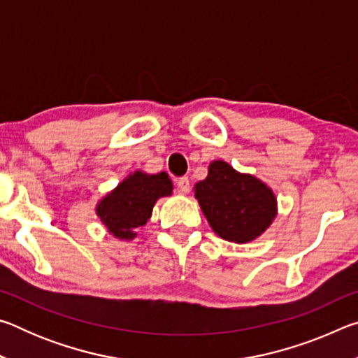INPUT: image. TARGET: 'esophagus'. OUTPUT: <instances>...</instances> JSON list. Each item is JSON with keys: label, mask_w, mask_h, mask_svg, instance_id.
Returning a JSON list of instances; mask_svg holds the SVG:
<instances>
[{"label": "esophagus", "mask_w": 358, "mask_h": 358, "mask_svg": "<svg viewBox=\"0 0 358 358\" xmlns=\"http://www.w3.org/2000/svg\"><path fill=\"white\" fill-rule=\"evenodd\" d=\"M177 186H178V192L180 194H187L189 192V178L187 177H181L177 180Z\"/></svg>", "instance_id": "obj_1"}]
</instances>
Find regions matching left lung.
<instances>
[{
    "label": "left lung",
    "mask_w": 358,
    "mask_h": 358,
    "mask_svg": "<svg viewBox=\"0 0 358 358\" xmlns=\"http://www.w3.org/2000/svg\"><path fill=\"white\" fill-rule=\"evenodd\" d=\"M194 192L211 229L235 243L256 240L278 211L275 194L264 181L224 161L211 162L207 178L196 183Z\"/></svg>",
    "instance_id": "1"
}]
</instances>
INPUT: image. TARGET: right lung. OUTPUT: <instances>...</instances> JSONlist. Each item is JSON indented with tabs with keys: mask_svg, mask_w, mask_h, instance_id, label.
Instances as JSON below:
<instances>
[{
	"mask_svg": "<svg viewBox=\"0 0 358 358\" xmlns=\"http://www.w3.org/2000/svg\"><path fill=\"white\" fill-rule=\"evenodd\" d=\"M172 189V180L166 172L148 175L137 171L102 199L96 215L113 237L132 240L137 235L136 229L151 217L157 199L171 196Z\"/></svg>",
	"mask_w": 358,
	"mask_h": 358,
	"instance_id": "obj_1",
	"label": "right lung"
}]
</instances>
